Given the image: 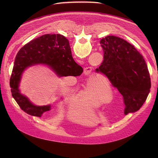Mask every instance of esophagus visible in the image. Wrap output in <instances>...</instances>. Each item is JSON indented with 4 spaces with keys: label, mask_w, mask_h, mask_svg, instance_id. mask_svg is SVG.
Returning <instances> with one entry per match:
<instances>
[{
    "label": "esophagus",
    "mask_w": 158,
    "mask_h": 158,
    "mask_svg": "<svg viewBox=\"0 0 158 158\" xmlns=\"http://www.w3.org/2000/svg\"><path fill=\"white\" fill-rule=\"evenodd\" d=\"M92 68L91 67V66H88V67H85L84 69V72L86 75L90 73L91 72H92Z\"/></svg>",
    "instance_id": "1"
}]
</instances>
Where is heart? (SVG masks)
<instances>
[{
    "instance_id": "obj_1",
    "label": "heart",
    "mask_w": 158,
    "mask_h": 158,
    "mask_svg": "<svg viewBox=\"0 0 158 158\" xmlns=\"http://www.w3.org/2000/svg\"><path fill=\"white\" fill-rule=\"evenodd\" d=\"M82 101L89 106L97 107L110 101L113 97L112 89L101 77H91L81 92Z\"/></svg>"
}]
</instances>
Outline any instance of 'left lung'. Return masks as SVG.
Returning a JSON list of instances; mask_svg holds the SVG:
<instances>
[{
  "instance_id": "left-lung-1",
  "label": "left lung",
  "mask_w": 158,
  "mask_h": 158,
  "mask_svg": "<svg viewBox=\"0 0 158 158\" xmlns=\"http://www.w3.org/2000/svg\"><path fill=\"white\" fill-rule=\"evenodd\" d=\"M104 60L95 72L104 74L122 95L124 114L142 106L150 92L151 78L142 54L127 41L114 36L101 40Z\"/></svg>"
}]
</instances>
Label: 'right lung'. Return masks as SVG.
Wrapping results in <instances>:
<instances>
[{
  "instance_id": "obj_1",
  "label": "right lung",
  "mask_w": 158,
  "mask_h": 158,
  "mask_svg": "<svg viewBox=\"0 0 158 158\" xmlns=\"http://www.w3.org/2000/svg\"><path fill=\"white\" fill-rule=\"evenodd\" d=\"M44 64L59 77L78 76L83 69L72 57L69 41L60 34L44 35L25 45L16 56L10 78L13 97L27 114L41 117L51 106H36L20 93L19 86L24 70L32 66Z\"/></svg>"
}]
</instances>
